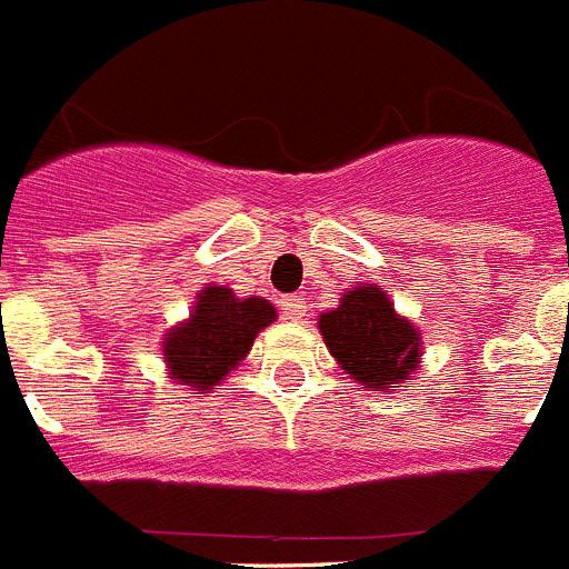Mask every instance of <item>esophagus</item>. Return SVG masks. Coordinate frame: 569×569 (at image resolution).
<instances>
[{
  "label": "esophagus",
  "mask_w": 569,
  "mask_h": 569,
  "mask_svg": "<svg viewBox=\"0 0 569 569\" xmlns=\"http://www.w3.org/2000/svg\"><path fill=\"white\" fill-rule=\"evenodd\" d=\"M280 306H283V315L289 317V320H303L306 311H309V306H306V297L300 295H289L280 300Z\"/></svg>",
  "instance_id": "obj_1"
}]
</instances>
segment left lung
Returning <instances> with one entry per match:
<instances>
[{
  "instance_id": "8db88e82",
  "label": "left lung",
  "mask_w": 569,
  "mask_h": 569,
  "mask_svg": "<svg viewBox=\"0 0 569 569\" xmlns=\"http://www.w3.org/2000/svg\"><path fill=\"white\" fill-rule=\"evenodd\" d=\"M317 326L342 371L373 391H397L419 368L422 337L373 283L346 291Z\"/></svg>"
}]
</instances>
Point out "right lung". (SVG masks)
<instances>
[{
  "instance_id": "right-lung-1",
  "label": "right lung",
  "mask_w": 569,
  "mask_h": 569,
  "mask_svg": "<svg viewBox=\"0 0 569 569\" xmlns=\"http://www.w3.org/2000/svg\"><path fill=\"white\" fill-rule=\"evenodd\" d=\"M278 317L263 297H240L223 286H207L198 295L189 320L163 337V362L172 380L192 391H212L249 355L254 337Z\"/></svg>"
}]
</instances>
